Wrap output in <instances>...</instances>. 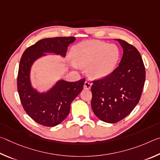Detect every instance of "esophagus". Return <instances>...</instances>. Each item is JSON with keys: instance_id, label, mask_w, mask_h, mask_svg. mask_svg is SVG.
I'll return each instance as SVG.
<instances>
[{"instance_id": "34e87169", "label": "esophagus", "mask_w": 160, "mask_h": 160, "mask_svg": "<svg viewBox=\"0 0 160 160\" xmlns=\"http://www.w3.org/2000/svg\"><path fill=\"white\" fill-rule=\"evenodd\" d=\"M92 83L89 82H86L84 83V85H83V88L86 89V90H89L91 88Z\"/></svg>"}]
</instances>
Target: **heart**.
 Instances as JSON below:
<instances>
[{"label":"heart","instance_id":"obj_1","mask_svg":"<svg viewBox=\"0 0 160 160\" xmlns=\"http://www.w3.org/2000/svg\"><path fill=\"white\" fill-rule=\"evenodd\" d=\"M71 56L74 68L88 67L91 78H102L113 72L118 63L120 52L116 45L100 41H88L73 47Z\"/></svg>","mask_w":160,"mask_h":160}]
</instances>
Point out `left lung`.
<instances>
[{"label":"left lung","instance_id":"8db88e82","mask_svg":"<svg viewBox=\"0 0 160 160\" xmlns=\"http://www.w3.org/2000/svg\"><path fill=\"white\" fill-rule=\"evenodd\" d=\"M123 48L119 65L108 77L94 81L91 108L98 118L114 124L129 114L141 98L145 81L141 55L135 47L115 39Z\"/></svg>","mask_w":160,"mask_h":160}]
</instances>
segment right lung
Wrapping results in <instances>:
<instances>
[{"label":"right lung","mask_w":160,"mask_h":160,"mask_svg":"<svg viewBox=\"0 0 160 160\" xmlns=\"http://www.w3.org/2000/svg\"><path fill=\"white\" fill-rule=\"evenodd\" d=\"M75 37L43 38L25 50L19 62L18 90L24 110L31 118L45 127L60 124L69 113L70 106L83 90L85 79L69 82L59 79L48 90L40 92L32 86L31 69L35 62L46 53L64 58Z\"/></svg>","instance_id":"add662e5"}]
</instances>
